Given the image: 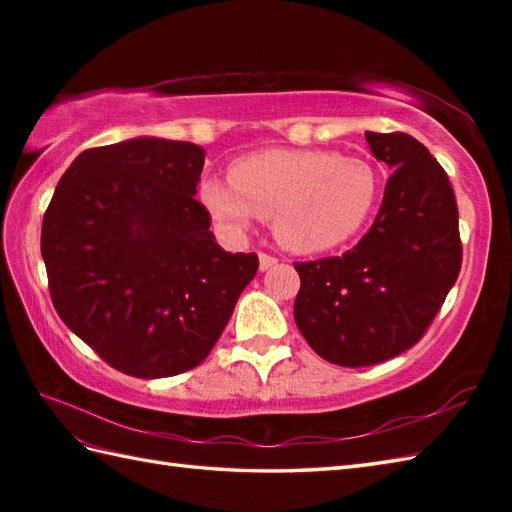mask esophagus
<instances>
[{"instance_id":"obj_1","label":"esophagus","mask_w":512,"mask_h":512,"mask_svg":"<svg viewBox=\"0 0 512 512\" xmlns=\"http://www.w3.org/2000/svg\"><path fill=\"white\" fill-rule=\"evenodd\" d=\"M279 259L275 255H268V253H259V270H268L273 268Z\"/></svg>"}]
</instances>
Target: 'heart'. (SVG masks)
I'll use <instances>...</instances> for the list:
<instances>
[{
    "label": "heart",
    "instance_id": "b5f03b06",
    "mask_svg": "<svg viewBox=\"0 0 512 512\" xmlns=\"http://www.w3.org/2000/svg\"><path fill=\"white\" fill-rule=\"evenodd\" d=\"M200 200L226 231L273 220L281 246L323 253L361 231L378 200V176L361 158L323 149H273L237 160L231 182L204 178Z\"/></svg>",
    "mask_w": 512,
    "mask_h": 512
}]
</instances>
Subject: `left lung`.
<instances>
[{"label": "left lung", "instance_id": "left-lung-1", "mask_svg": "<svg viewBox=\"0 0 512 512\" xmlns=\"http://www.w3.org/2000/svg\"><path fill=\"white\" fill-rule=\"evenodd\" d=\"M365 140L394 169L376 220L341 257L295 264V321L325 361L367 367L416 345L462 268L458 204L447 171L402 132Z\"/></svg>", "mask_w": 512, "mask_h": 512}]
</instances>
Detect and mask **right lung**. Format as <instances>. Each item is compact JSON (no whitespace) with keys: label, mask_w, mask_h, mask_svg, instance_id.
I'll return each mask as SVG.
<instances>
[{"label":"right lung","mask_w":512,"mask_h":512,"mask_svg":"<svg viewBox=\"0 0 512 512\" xmlns=\"http://www.w3.org/2000/svg\"><path fill=\"white\" fill-rule=\"evenodd\" d=\"M204 149L162 138L85 149L43 215L41 255L61 321L136 378L198 367L220 339L255 253H226L193 198Z\"/></svg>","instance_id":"1"}]
</instances>
